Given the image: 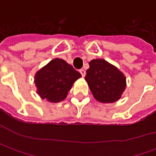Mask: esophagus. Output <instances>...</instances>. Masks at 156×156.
I'll return each mask as SVG.
<instances>
[{
    "mask_svg": "<svg viewBox=\"0 0 156 156\" xmlns=\"http://www.w3.org/2000/svg\"><path fill=\"white\" fill-rule=\"evenodd\" d=\"M80 73H81V75L82 77H84V76L86 75V71H85L84 69H81V70H80Z\"/></svg>",
    "mask_w": 156,
    "mask_h": 156,
    "instance_id": "esophagus-1",
    "label": "esophagus"
}]
</instances>
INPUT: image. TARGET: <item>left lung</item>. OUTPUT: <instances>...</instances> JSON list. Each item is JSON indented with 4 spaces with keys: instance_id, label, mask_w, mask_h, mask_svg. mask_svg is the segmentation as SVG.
Returning <instances> with one entry per match:
<instances>
[{
    "instance_id": "obj_1",
    "label": "left lung",
    "mask_w": 156,
    "mask_h": 156,
    "mask_svg": "<svg viewBox=\"0 0 156 156\" xmlns=\"http://www.w3.org/2000/svg\"><path fill=\"white\" fill-rule=\"evenodd\" d=\"M87 70V81L94 97L104 103L121 98L126 87V78L115 66L102 59L92 60Z\"/></svg>"
}]
</instances>
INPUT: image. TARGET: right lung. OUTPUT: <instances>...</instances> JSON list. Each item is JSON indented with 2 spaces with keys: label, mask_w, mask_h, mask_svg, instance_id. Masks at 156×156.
<instances>
[{
  "label": "right lung",
  "mask_w": 156,
  "mask_h": 156,
  "mask_svg": "<svg viewBox=\"0 0 156 156\" xmlns=\"http://www.w3.org/2000/svg\"><path fill=\"white\" fill-rule=\"evenodd\" d=\"M76 71L62 59H54L34 76L37 93L42 99L59 102L67 97L73 83L81 77Z\"/></svg>",
  "instance_id": "add662e5"
}]
</instances>
